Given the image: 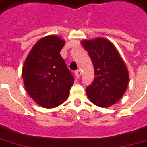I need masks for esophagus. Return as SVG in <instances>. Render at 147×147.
<instances>
[{"instance_id":"esophagus-1","label":"esophagus","mask_w":147,"mask_h":147,"mask_svg":"<svg viewBox=\"0 0 147 147\" xmlns=\"http://www.w3.org/2000/svg\"><path fill=\"white\" fill-rule=\"evenodd\" d=\"M81 74H82V72H81L79 69H78V70H77V71H75V76L77 78H79Z\"/></svg>"}]
</instances>
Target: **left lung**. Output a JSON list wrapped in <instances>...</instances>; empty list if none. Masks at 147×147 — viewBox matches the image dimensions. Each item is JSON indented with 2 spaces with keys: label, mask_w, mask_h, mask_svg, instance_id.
<instances>
[{
  "label": "left lung",
  "mask_w": 147,
  "mask_h": 147,
  "mask_svg": "<svg viewBox=\"0 0 147 147\" xmlns=\"http://www.w3.org/2000/svg\"><path fill=\"white\" fill-rule=\"evenodd\" d=\"M81 44L89 53L95 75L86 89L87 97L94 105L108 108L126 91L129 80L126 65L115 45L105 38L83 39Z\"/></svg>",
  "instance_id": "obj_1"
}]
</instances>
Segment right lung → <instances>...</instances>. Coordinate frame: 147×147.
<instances>
[{"instance_id":"right-lung-1","label":"right lung","mask_w":147,"mask_h":147,"mask_svg":"<svg viewBox=\"0 0 147 147\" xmlns=\"http://www.w3.org/2000/svg\"><path fill=\"white\" fill-rule=\"evenodd\" d=\"M65 39L51 34L38 40L22 66V79L26 92L37 104L53 108L69 95L74 78L60 52Z\"/></svg>"}]
</instances>
